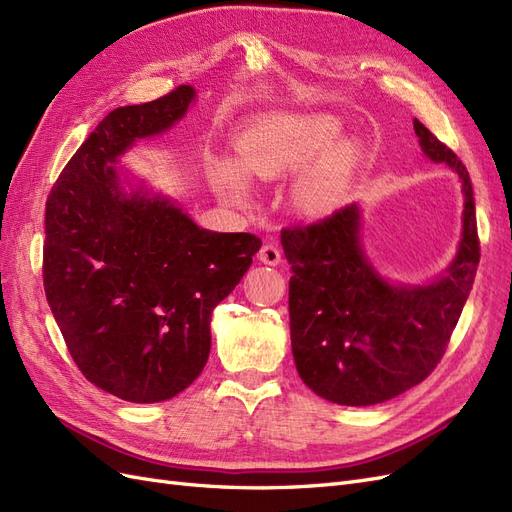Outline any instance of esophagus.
Masks as SVG:
<instances>
[{
  "label": "esophagus",
  "instance_id": "esophagus-1",
  "mask_svg": "<svg viewBox=\"0 0 512 512\" xmlns=\"http://www.w3.org/2000/svg\"><path fill=\"white\" fill-rule=\"evenodd\" d=\"M258 258H260V262H265V265L275 267V265H280V262H282V252H280V247H277V245L267 243V245L260 247Z\"/></svg>",
  "mask_w": 512,
  "mask_h": 512
}]
</instances>
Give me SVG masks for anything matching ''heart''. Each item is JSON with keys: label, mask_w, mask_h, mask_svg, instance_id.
Masks as SVG:
<instances>
[{"label": "heart", "mask_w": 512, "mask_h": 512, "mask_svg": "<svg viewBox=\"0 0 512 512\" xmlns=\"http://www.w3.org/2000/svg\"><path fill=\"white\" fill-rule=\"evenodd\" d=\"M339 132L329 117H280L247 130L237 143L239 164L215 160L211 183L220 196L241 203L250 196V181L277 179L297 170L322 148L323 151L290 185V203L303 215H324L342 200L354 170V147L328 143ZM330 147L327 148L326 145Z\"/></svg>", "instance_id": "obj_1"}]
</instances>
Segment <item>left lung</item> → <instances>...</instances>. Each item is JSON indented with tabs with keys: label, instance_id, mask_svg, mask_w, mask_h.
<instances>
[{
	"label": "left lung",
	"instance_id": "obj_1",
	"mask_svg": "<svg viewBox=\"0 0 512 512\" xmlns=\"http://www.w3.org/2000/svg\"><path fill=\"white\" fill-rule=\"evenodd\" d=\"M425 156L461 179L463 230L455 260L425 286L389 284L361 245V209L348 205L309 226L282 230L290 265V342L301 380L339 406H374L423 382L448 346L480 260L466 166L421 121Z\"/></svg>",
	"mask_w": 512,
	"mask_h": 512
}]
</instances>
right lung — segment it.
I'll list each match as a JSON object with an SVG mask.
<instances>
[{
  "mask_svg": "<svg viewBox=\"0 0 512 512\" xmlns=\"http://www.w3.org/2000/svg\"><path fill=\"white\" fill-rule=\"evenodd\" d=\"M170 94L108 113L46 200V301L81 374L132 404H156L200 376L211 312L235 290L262 241L213 232L162 196L123 190L113 164L138 138L173 128L194 102Z\"/></svg>",
  "mask_w": 512,
  "mask_h": 512,
  "instance_id": "right-lung-1",
  "label": "right lung"
}]
</instances>
